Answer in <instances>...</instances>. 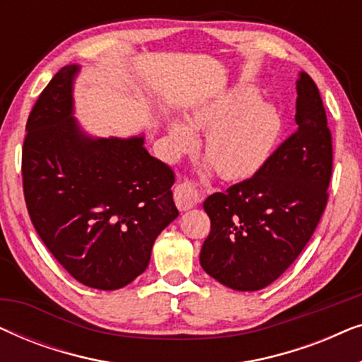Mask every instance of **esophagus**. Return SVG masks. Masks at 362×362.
Listing matches in <instances>:
<instances>
[{
    "instance_id": "34e87169",
    "label": "esophagus",
    "mask_w": 362,
    "mask_h": 362,
    "mask_svg": "<svg viewBox=\"0 0 362 362\" xmlns=\"http://www.w3.org/2000/svg\"><path fill=\"white\" fill-rule=\"evenodd\" d=\"M173 194H175V202L180 211H189L199 202V194L189 182H177Z\"/></svg>"
}]
</instances>
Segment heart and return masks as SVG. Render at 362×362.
<instances>
[{"label":"heart","instance_id":"heart-1","mask_svg":"<svg viewBox=\"0 0 362 362\" xmlns=\"http://www.w3.org/2000/svg\"><path fill=\"white\" fill-rule=\"evenodd\" d=\"M186 122L189 127L173 122L168 130L173 155L194 151V132H207L206 160L227 182H244L259 175L274 158L285 133L280 108L259 100V93L245 87L199 103L187 113Z\"/></svg>","mask_w":362,"mask_h":362}]
</instances>
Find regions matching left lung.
<instances>
[{"instance_id":"8db88e82","label":"left lung","mask_w":362,"mask_h":362,"mask_svg":"<svg viewBox=\"0 0 362 362\" xmlns=\"http://www.w3.org/2000/svg\"><path fill=\"white\" fill-rule=\"evenodd\" d=\"M298 128L259 175L204 201L211 232L201 265L239 291L274 284L296 260L328 204L333 140L320 90L306 72L296 81Z\"/></svg>"}]
</instances>
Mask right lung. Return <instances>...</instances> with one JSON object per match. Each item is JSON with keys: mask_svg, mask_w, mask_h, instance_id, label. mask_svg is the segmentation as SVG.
<instances>
[{"mask_svg": "<svg viewBox=\"0 0 362 362\" xmlns=\"http://www.w3.org/2000/svg\"><path fill=\"white\" fill-rule=\"evenodd\" d=\"M77 66L61 69L34 103L23 145V191L34 229L82 285L122 288L150 264L177 217L175 173L143 136L90 138L72 117Z\"/></svg>", "mask_w": 362, "mask_h": 362, "instance_id": "1", "label": "right lung"}]
</instances>
